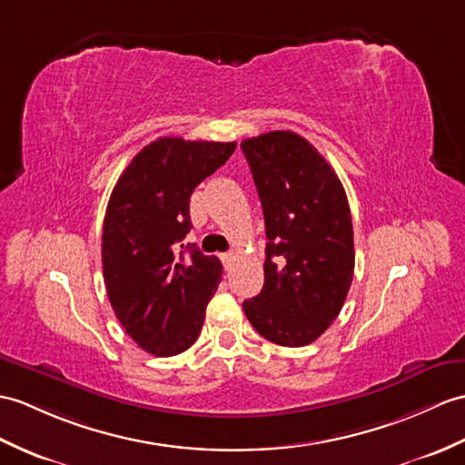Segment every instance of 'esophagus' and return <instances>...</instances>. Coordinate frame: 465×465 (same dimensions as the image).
<instances>
[{"label": "esophagus", "instance_id": "obj_1", "mask_svg": "<svg viewBox=\"0 0 465 465\" xmlns=\"http://www.w3.org/2000/svg\"><path fill=\"white\" fill-rule=\"evenodd\" d=\"M222 262H223V265H225V267L232 269V267H233V263H235V253H233V252H230V253H223V255H222Z\"/></svg>", "mask_w": 465, "mask_h": 465}]
</instances>
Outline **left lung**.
I'll return each instance as SVG.
<instances>
[{"label": "left lung", "mask_w": 465, "mask_h": 465, "mask_svg": "<svg viewBox=\"0 0 465 465\" xmlns=\"http://www.w3.org/2000/svg\"><path fill=\"white\" fill-rule=\"evenodd\" d=\"M265 218V283L243 301L253 329L282 347H305L339 317L354 273L352 220L339 176L291 131L247 138Z\"/></svg>", "instance_id": "left-lung-1"}]
</instances>
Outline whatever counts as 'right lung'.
Masks as SVG:
<instances>
[{
  "mask_svg": "<svg viewBox=\"0 0 465 465\" xmlns=\"http://www.w3.org/2000/svg\"><path fill=\"white\" fill-rule=\"evenodd\" d=\"M235 143L164 136L118 178L103 223V275L116 319L140 349L174 356L196 342L222 263L196 245L190 196L233 154Z\"/></svg>",
  "mask_w": 465,
  "mask_h": 465,
  "instance_id": "add662e5",
  "label": "right lung"
}]
</instances>
